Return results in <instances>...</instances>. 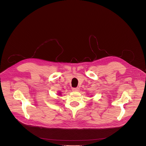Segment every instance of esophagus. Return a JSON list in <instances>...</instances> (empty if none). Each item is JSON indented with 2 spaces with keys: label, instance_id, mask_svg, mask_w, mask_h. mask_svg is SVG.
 I'll list each match as a JSON object with an SVG mask.
<instances>
[{
  "label": "esophagus",
  "instance_id": "1",
  "mask_svg": "<svg viewBox=\"0 0 146 146\" xmlns=\"http://www.w3.org/2000/svg\"><path fill=\"white\" fill-rule=\"evenodd\" d=\"M72 90L74 92H78L79 90V88L78 87H76V88H73Z\"/></svg>",
  "mask_w": 146,
  "mask_h": 146
}]
</instances>
